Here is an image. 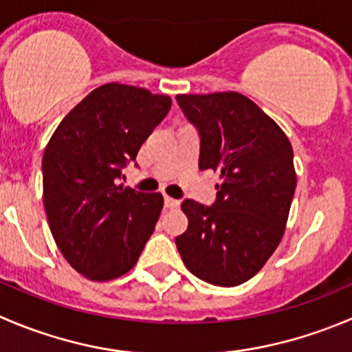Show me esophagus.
Returning <instances> with one entry per match:
<instances>
[{
  "mask_svg": "<svg viewBox=\"0 0 352 352\" xmlns=\"http://www.w3.org/2000/svg\"><path fill=\"white\" fill-rule=\"evenodd\" d=\"M180 201L179 199H173V197L170 196H165V206L170 208V210H173V208H179Z\"/></svg>",
  "mask_w": 352,
  "mask_h": 352,
  "instance_id": "1",
  "label": "esophagus"
}]
</instances>
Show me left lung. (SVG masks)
Here are the masks:
<instances>
[{"label":"left lung","mask_w":352,"mask_h":352,"mask_svg":"<svg viewBox=\"0 0 352 352\" xmlns=\"http://www.w3.org/2000/svg\"><path fill=\"white\" fill-rule=\"evenodd\" d=\"M201 135L199 168L220 175L217 203H182L189 225L175 239L192 275L218 287L254 277L284 237L294 197V151L285 132L235 91L177 94Z\"/></svg>","instance_id":"8db88e82"}]
</instances>
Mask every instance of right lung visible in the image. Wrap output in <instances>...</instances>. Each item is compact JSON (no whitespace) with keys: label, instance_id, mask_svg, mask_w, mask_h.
Masks as SVG:
<instances>
[{"label":"right lung","instance_id":"obj_1","mask_svg":"<svg viewBox=\"0 0 352 352\" xmlns=\"http://www.w3.org/2000/svg\"><path fill=\"white\" fill-rule=\"evenodd\" d=\"M172 100L110 84L72 108L43 155V199L51 234L72 267L94 282L134 268L163 210L160 192L118 184L122 168L165 118Z\"/></svg>","mask_w":352,"mask_h":352}]
</instances>
